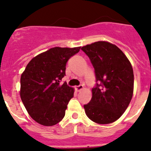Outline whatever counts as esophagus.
<instances>
[{"label": "esophagus", "instance_id": "34e87169", "mask_svg": "<svg viewBox=\"0 0 151 151\" xmlns=\"http://www.w3.org/2000/svg\"><path fill=\"white\" fill-rule=\"evenodd\" d=\"M75 89L77 90V91H82V90L84 89V86H83V85H79V86H76Z\"/></svg>", "mask_w": 151, "mask_h": 151}]
</instances>
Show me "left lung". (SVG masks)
Returning a JSON list of instances; mask_svg holds the SVG:
<instances>
[{
    "label": "left lung",
    "mask_w": 151,
    "mask_h": 151,
    "mask_svg": "<svg viewBox=\"0 0 151 151\" xmlns=\"http://www.w3.org/2000/svg\"><path fill=\"white\" fill-rule=\"evenodd\" d=\"M81 50L89 57L96 80L92 98L84 105L88 118L99 124H109L121 118L131 102L134 92V72L126 55L116 45L96 42Z\"/></svg>",
    "instance_id": "left-lung-1"
}]
</instances>
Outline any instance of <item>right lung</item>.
<instances>
[{
	"label": "right lung",
	"instance_id": "right-lung-1",
	"mask_svg": "<svg viewBox=\"0 0 151 151\" xmlns=\"http://www.w3.org/2000/svg\"><path fill=\"white\" fill-rule=\"evenodd\" d=\"M81 47H52L33 58L20 77L21 100L36 122L52 126L65 115L74 89L66 83L60 85L68 59Z\"/></svg>",
	"mask_w": 151,
	"mask_h": 151
}]
</instances>
